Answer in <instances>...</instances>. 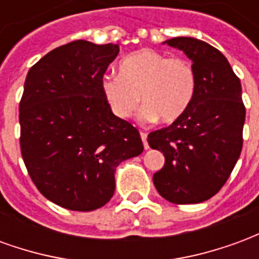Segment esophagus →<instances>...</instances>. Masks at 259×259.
Masks as SVG:
<instances>
[{"instance_id": "34e87169", "label": "esophagus", "mask_w": 259, "mask_h": 259, "mask_svg": "<svg viewBox=\"0 0 259 259\" xmlns=\"http://www.w3.org/2000/svg\"><path fill=\"white\" fill-rule=\"evenodd\" d=\"M140 136H141V140H143V144H144V148L148 150V143H147V133L146 132H140Z\"/></svg>"}]
</instances>
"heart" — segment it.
<instances>
[{"instance_id":"1","label":"heart","mask_w":259,"mask_h":259,"mask_svg":"<svg viewBox=\"0 0 259 259\" xmlns=\"http://www.w3.org/2000/svg\"><path fill=\"white\" fill-rule=\"evenodd\" d=\"M195 72L190 61L169 58L166 54L140 50L123 58L119 74H107L101 80L102 96L118 118H130L141 102L140 119L165 123L182 118L194 98Z\"/></svg>"}]
</instances>
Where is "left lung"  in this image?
Wrapping results in <instances>:
<instances>
[{
    "instance_id": "1",
    "label": "left lung",
    "mask_w": 259,
    "mask_h": 259,
    "mask_svg": "<svg viewBox=\"0 0 259 259\" xmlns=\"http://www.w3.org/2000/svg\"><path fill=\"white\" fill-rule=\"evenodd\" d=\"M165 42L193 61L197 89L182 118L148 135L150 147L165 157L152 180L169 202L198 204L222 189L240 157L245 120L241 84L225 55L208 42L193 37Z\"/></svg>"
}]
</instances>
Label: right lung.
Instances as JSON below:
<instances>
[{
	"label": "right lung",
	"instance_id": "1",
	"mask_svg": "<svg viewBox=\"0 0 259 259\" xmlns=\"http://www.w3.org/2000/svg\"><path fill=\"white\" fill-rule=\"evenodd\" d=\"M118 54V44L77 40L50 51L26 76L22 157L38 191L70 211L105 205L116 166L144 150L139 130L115 116L102 96L101 80Z\"/></svg>",
	"mask_w": 259,
	"mask_h": 259
}]
</instances>
